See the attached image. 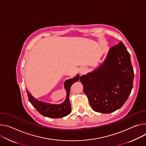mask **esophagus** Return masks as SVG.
<instances>
[{"mask_svg": "<svg viewBox=\"0 0 146 146\" xmlns=\"http://www.w3.org/2000/svg\"><path fill=\"white\" fill-rule=\"evenodd\" d=\"M87 71H88V68L86 67H82L80 68V70H79L80 73L81 74H85L87 72Z\"/></svg>", "mask_w": 146, "mask_h": 146, "instance_id": "obj_1", "label": "esophagus"}]
</instances>
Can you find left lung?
Listing matches in <instances>:
<instances>
[{
  "mask_svg": "<svg viewBox=\"0 0 146 146\" xmlns=\"http://www.w3.org/2000/svg\"><path fill=\"white\" fill-rule=\"evenodd\" d=\"M133 78L130 54L120 42L110 48L104 62L98 69L82 75L80 80L92 108L109 114L126 102L132 89Z\"/></svg>",
  "mask_w": 146,
  "mask_h": 146,
  "instance_id": "8db88e82",
  "label": "left lung"
}]
</instances>
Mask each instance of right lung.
I'll return each instance as SVG.
<instances>
[{
  "instance_id": "add662e5",
  "label": "right lung",
  "mask_w": 146,
  "mask_h": 146,
  "mask_svg": "<svg viewBox=\"0 0 146 146\" xmlns=\"http://www.w3.org/2000/svg\"><path fill=\"white\" fill-rule=\"evenodd\" d=\"M79 79V75L78 74L76 77L65 81L64 88L67 91V97L66 100L60 104H52L38 101L27 90L29 101L43 116L52 118H60L66 117L70 114L71 111V106L69 100L71 87L74 83L78 81Z\"/></svg>"
}]
</instances>
